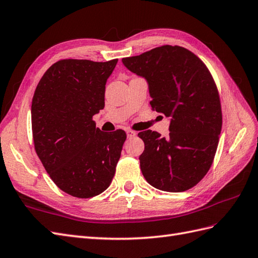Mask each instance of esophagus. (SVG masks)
<instances>
[{
	"label": "esophagus",
	"instance_id": "1",
	"mask_svg": "<svg viewBox=\"0 0 258 258\" xmlns=\"http://www.w3.org/2000/svg\"><path fill=\"white\" fill-rule=\"evenodd\" d=\"M126 135H127V138L135 137V136H136V132H134V131H131V130H127V131H126Z\"/></svg>",
	"mask_w": 258,
	"mask_h": 258
}]
</instances>
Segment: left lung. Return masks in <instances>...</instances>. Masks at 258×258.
<instances>
[{
    "label": "left lung",
    "instance_id": "1",
    "mask_svg": "<svg viewBox=\"0 0 258 258\" xmlns=\"http://www.w3.org/2000/svg\"><path fill=\"white\" fill-rule=\"evenodd\" d=\"M122 63L146 79L153 110L170 117L168 137L150 130L138 133L145 143L144 177L164 192L195 186L213 164L222 126L219 94L207 66L179 45H162Z\"/></svg>",
    "mask_w": 258,
    "mask_h": 258
}]
</instances>
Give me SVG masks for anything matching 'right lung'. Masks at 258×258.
Segmentation results:
<instances>
[{
  "label": "right lung",
  "instance_id": "1",
  "mask_svg": "<svg viewBox=\"0 0 258 258\" xmlns=\"http://www.w3.org/2000/svg\"><path fill=\"white\" fill-rule=\"evenodd\" d=\"M108 62L61 60L44 73L31 103L36 153L58 188L78 198L101 194L111 184L126 134L102 132L92 116L104 108Z\"/></svg>",
  "mask_w": 258,
  "mask_h": 258
}]
</instances>
